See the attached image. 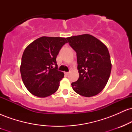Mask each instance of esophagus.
<instances>
[{
	"label": "esophagus",
	"mask_w": 132,
	"mask_h": 132,
	"mask_svg": "<svg viewBox=\"0 0 132 132\" xmlns=\"http://www.w3.org/2000/svg\"><path fill=\"white\" fill-rule=\"evenodd\" d=\"M64 75L66 76H68V75H69V72H64Z\"/></svg>",
	"instance_id": "esophagus-1"
}]
</instances>
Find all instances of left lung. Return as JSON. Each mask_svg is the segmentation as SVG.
Segmentation results:
<instances>
[{"mask_svg":"<svg viewBox=\"0 0 132 132\" xmlns=\"http://www.w3.org/2000/svg\"><path fill=\"white\" fill-rule=\"evenodd\" d=\"M76 52L79 77L71 84L78 94L92 97L104 89L112 69L110 56L107 46L89 34L66 38Z\"/></svg>","mask_w":132,"mask_h":132,"instance_id":"left-lung-1","label":"left lung"}]
</instances>
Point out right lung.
<instances>
[{
    "mask_svg": "<svg viewBox=\"0 0 132 132\" xmlns=\"http://www.w3.org/2000/svg\"><path fill=\"white\" fill-rule=\"evenodd\" d=\"M66 38L42 37L27 46L20 65L23 82L30 93L46 97L56 92L64 73L57 70L56 56Z\"/></svg>",
    "mask_w": 132,
    "mask_h": 132,
    "instance_id": "1",
    "label": "right lung"
}]
</instances>
